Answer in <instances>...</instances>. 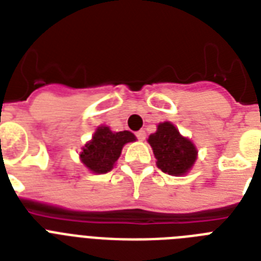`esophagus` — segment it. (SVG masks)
I'll return each mask as SVG.
<instances>
[{"label":"esophagus","mask_w":261,"mask_h":261,"mask_svg":"<svg viewBox=\"0 0 261 261\" xmlns=\"http://www.w3.org/2000/svg\"><path fill=\"white\" fill-rule=\"evenodd\" d=\"M145 136H147V133H145V130H143V129L139 130V132H136V137L139 139V140L143 141L144 139H145Z\"/></svg>","instance_id":"34e87169"}]
</instances>
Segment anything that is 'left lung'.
Listing matches in <instances>:
<instances>
[{
    "label": "left lung",
    "instance_id": "obj_1",
    "mask_svg": "<svg viewBox=\"0 0 261 261\" xmlns=\"http://www.w3.org/2000/svg\"><path fill=\"white\" fill-rule=\"evenodd\" d=\"M153 149L156 164L168 175L186 174L197 159V149L194 144L180 133L171 122H163L158 126L156 133L148 139Z\"/></svg>",
    "mask_w": 261,
    "mask_h": 261
}]
</instances>
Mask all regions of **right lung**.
I'll return each mask as SVG.
<instances>
[{
  "mask_svg": "<svg viewBox=\"0 0 261 261\" xmlns=\"http://www.w3.org/2000/svg\"><path fill=\"white\" fill-rule=\"evenodd\" d=\"M135 140V135L128 130L114 133L108 126H99L91 141L82 148L81 159L90 171L105 174L113 168L125 144Z\"/></svg>",
  "mask_w": 261,
  "mask_h": 261,
  "instance_id": "1",
  "label": "right lung"
}]
</instances>
